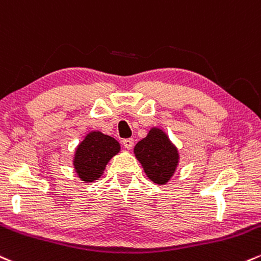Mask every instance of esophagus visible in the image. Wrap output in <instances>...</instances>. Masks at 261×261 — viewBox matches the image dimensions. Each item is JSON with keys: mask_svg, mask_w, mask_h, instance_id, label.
Returning <instances> with one entry per match:
<instances>
[{"mask_svg": "<svg viewBox=\"0 0 261 261\" xmlns=\"http://www.w3.org/2000/svg\"><path fill=\"white\" fill-rule=\"evenodd\" d=\"M122 146H124L126 149H131V148H133V146H134V140L133 139L122 140Z\"/></svg>", "mask_w": 261, "mask_h": 261, "instance_id": "obj_1", "label": "esophagus"}]
</instances>
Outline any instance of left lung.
<instances>
[{"label":"left lung","mask_w":261,"mask_h":261,"mask_svg":"<svg viewBox=\"0 0 261 261\" xmlns=\"http://www.w3.org/2000/svg\"><path fill=\"white\" fill-rule=\"evenodd\" d=\"M147 177L156 185H165L176 171L180 154L164 131L152 127L147 136L137 142L134 148Z\"/></svg>","instance_id":"obj_1"}]
</instances>
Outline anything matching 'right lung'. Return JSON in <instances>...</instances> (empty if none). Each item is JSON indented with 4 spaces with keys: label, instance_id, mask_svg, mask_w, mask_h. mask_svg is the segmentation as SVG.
Listing matches in <instances>:
<instances>
[{
    "label": "right lung",
    "instance_id": "obj_1",
    "mask_svg": "<svg viewBox=\"0 0 261 261\" xmlns=\"http://www.w3.org/2000/svg\"><path fill=\"white\" fill-rule=\"evenodd\" d=\"M120 152V143L100 131H91L77 144L73 165L77 177L84 182H93L102 176L108 162Z\"/></svg>",
    "mask_w": 261,
    "mask_h": 261
}]
</instances>
